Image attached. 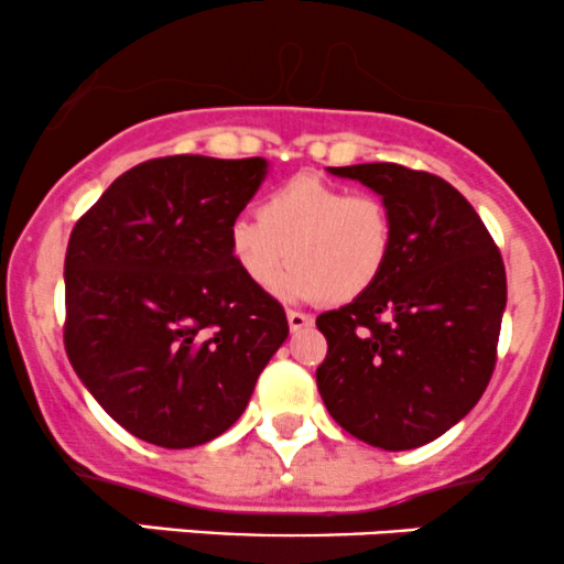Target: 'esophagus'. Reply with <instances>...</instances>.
Listing matches in <instances>:
<instances>
[{
  "label": "esophagus",
  "mask_w": 564,
  "mask_h": 564,
  "mask_svg": "<svg viewBox=\"0 0 564 564\" xmlns=\"http://www.w3.org/2000/svg\"><path fill=\"white\" fill-rule=\"evenodd\" d=\"M286 318H289V328H291V332H304V328H310V326H313V323H315L313 315L296 313V310H289Z\"/></svg>",
  "instance_id": "34e87169"
}]
</instances>
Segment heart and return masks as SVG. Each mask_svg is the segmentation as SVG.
Listing matches in <instances>:
<instances>
[{
	"label": "heart",
	"mask_w": 564,
	"mask_h": 564,
	"mask_svg": "<svg viewBox=\"0 0 564 564\" xmlns=\"http://www.w3.org/2000/svg\"><path fill=\"white\" fill-rule=\"evenodd\" d=\"M228 249L254 289L273 286L291 262L281 283L291 300L352 302L390 262L392 217L379 196L296 174L260 200V217L232 219Z\"/></svg>",
	"instance_id": "heart-1"
}]
</instances>
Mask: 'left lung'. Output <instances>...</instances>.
Returning a JSON list of instances; mask_svg holds the SVG:
<instances>
[{
	"instance_id": "obj_1",
	"label": "left lung",
	"mask_w": 564,
	"mask_h": 564,
	"mask_svg": "<svg viewBox=\"0 0 564 564\" xmlns=\"http://www.w3.org/2000/svg\"><path fill=\"white\" fill-rule=\"evenodd\" d=\"M379 193L392 254L379 281L318 315L326 360L315 371L334 422L384 451L448 432L482 398L507 307L501 251L451 183L400 164L328 166Z\"/></svg>"
}]
</instances>
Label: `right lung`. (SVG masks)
Instances as JSON below:
<instances>
[{"label":"right lung","mask_w":564,"mask_h":564,"mask_svg":"<svg viewBox=\"0 0 564 564\" xmlns=\"http://www.w3.org/2000/svg\"><path fill=\"white\" fill-rule=\"evenodd\" d=\"M264 174V159L142 161L70 230L68 360L145 443L193 448L230 430L286 341L283 307L228 249V225Z\"/></svg>","instance_id":"1"}]
</instances>
